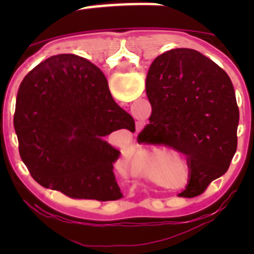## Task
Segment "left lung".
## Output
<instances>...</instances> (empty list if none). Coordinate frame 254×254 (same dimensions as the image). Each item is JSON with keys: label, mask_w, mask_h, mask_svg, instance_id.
Returning a JSON list of instances; mask_svg holds the SVG:
<instances>
[{"label": "left lung", "mask_w": 254, "mask_h": 254, "mask_svg": "<svg viewBox=\"0 0 254 254\" xmlns=\"http://www.w3.org/2000/svg\"><path fill=\"white\" fill-rule=\"evenodd\" d=\"M146 95L152 113L137 141L185 154L188 185L179 194L198 196L225 174L237 151L239 109L232 80L202 53L177 48L155 58Z\"/></svg>", "instance_id": "8db88e82"}]
</instances>
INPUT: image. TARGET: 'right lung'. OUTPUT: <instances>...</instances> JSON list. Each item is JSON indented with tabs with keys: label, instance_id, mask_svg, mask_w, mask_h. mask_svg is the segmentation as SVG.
Returning a JSON list of instances; mask_svg holds the SVG:
<instances>
[{
	"label": "right lung",
	"instance_id": "right-lung-1",
	"mask_svg": "<svg viewBox=\"0 0 254 254\" xmlns=\"http://www.w3.org/2000/svg\"><path fill=\"white\" fill-rule=\"evenodd\" d=\"M13 127L21 160L40 186L71 198L122 197L113 172L121 151L104 136L134 132V121L90 61L58 55L31 69L17 91Z\"/></svg>",
	"mask_w": 254,
	"mask_h": 254
}]
</instances>
